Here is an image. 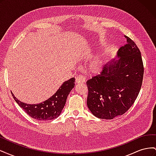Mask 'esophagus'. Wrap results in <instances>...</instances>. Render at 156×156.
Segmentation results:
<instances>
[{
    "instance_id": "34e87169",
    "label": "esophagus",
    "mask_w": 156,
    "mask_h": 156,
    "mask_svg": "<svg viewBox=\"0 0 156 156\" xmlns=\"http://www.w3.org/2000/svg\"><path fill=\"white\" fill-rule=\"evenodd\" d=\"M85 77H84V75L80 74L76 77V79H75V81H76L77 83H83L85 81Z\"/></svg>"
}]
</instances>
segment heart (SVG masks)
<instances>
[{"mask_svg": "<svg viewBox=\"0 0 156 156\" xmlns=\"http://www.w3.org/2000/svg\"><path fill=\"white\" fill-rule=\"evenodd\" d=\"M103 61L102 60L99 58L94 60V62L90 66V69L92 72H97L100 71L102 67Z\"/></svg>", "mask_w": 156, "mask_h": 156, "instance_id": "obj_1", "label": "heart"}]
</instances>
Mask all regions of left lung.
<instances>
[{
  "label": "left lung",
  "instance_id": "left-lung-1",
  "mask_svg": "<svg viewBox=\"0 0 156 156\" xmlns=\"http://www.w3.org/2000/svg\"><path fill=\"white\" fill-rule=\"evenodd\" d=\"M127 44L117 52L118 60L107 62L100 74L88 79L87 105L92 114L111 120L129 109L142 86L144 66L135 42L125 36Z\"/></svg>",
  "mask_w": 156,
  "mask_h": 156
}]
</instances>
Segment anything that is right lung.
<instances>
[{"instance_id": "right-lung-1", "label": "right lung", "mask_w": 156, "mask_h": 156, "mask_svg": "<svg viewBox=\"0 0 156 156\" xmlns=\"http://www.w3.org/2000/svg\"><path fill=\"white\" fill-rule=\"evenodd\" d=\"M74 86L75 78L72 77L65 81L48 100L36 104H27L17 100L12 92V94L17 104L30 117L38 120H49L56 119L60 115L67 97Z\"/></svg>"}]
</instances>
